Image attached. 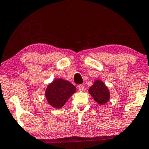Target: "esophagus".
I'll return each instance as SVG.
<instances>
[{"mask_svg": "<svg viewBox=\"0 0 149 149\" xmlns=\"http://www.w3.org/2000/svg\"><path fill=\"white\" fill-rule=\"evenodd\" d=\"M78 88L79 90V91L83 92L84 91V86L83 85H79Z\"/></svg>", "mask_w": 149, "mask_h": 149, "instance_id": "esophagus-1", "label": "esophagus"}]
</instances>
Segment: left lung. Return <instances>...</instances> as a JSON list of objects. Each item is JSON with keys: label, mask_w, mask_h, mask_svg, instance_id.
<instances>
[{"label": "left lung", "mask_w": 149, "mask_h": 149, "mask_svg": "<svg viewBox=\"0 0 149 149\" xmlns=\"http://www.w3.org/2000/svg\"><path fill=\"white\" fill-rule=\"evenodd\" d=\"M89 93L94 100L100 105H104L110 100L109 90L101 80H95L93 85L88 90Z\"/></svg>", "instance_id": "8db88e82"}]
</instances>
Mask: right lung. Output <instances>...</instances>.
Returning a JSON list of instances; mask_svg holds the SVG:
<instances>
[{"label":"right lung","instance_id":"add662e5","mask_svg":"<svg viewBox=\"0 0 149 149\" xmlns=\"http://www.w3.org/2000/svg\"><path fill=\"white\" fill-rule=\"evenodd\" d=\"M76 87L68 81L56 79L47 86L45 92L47 102L52 107L61 108L72 95L76 93Z\"/></svg>","mask_w":149,"mask_h":149}]
</instances>
